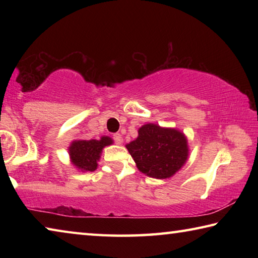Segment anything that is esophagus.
I'll return each instance as SVG.
<instances>
[{
	"instance_id": "esophagus-1",
	"label": "esophagus",
	"mask_w": 258,
	"mask_h": 258,
	"mask_svg": "<svg viewBox=\"0 0 258 258\" xmlns=\"http://www.w3.org/2000/svg\"><path fill=\"white\" fill-rule=\"evenodd\" d=\"M112 139H113V141H115L116 145H121V143H123V138H121V135L119 133L113 134Z\"/></svg>"
}]
</instances>
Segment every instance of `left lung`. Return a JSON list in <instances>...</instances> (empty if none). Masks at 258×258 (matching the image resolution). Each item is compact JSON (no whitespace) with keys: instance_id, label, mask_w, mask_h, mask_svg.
<instances>
[{"instance_id":"left-lung-1","label":"left lung","mask_w":258,"mask_h":258,"mask_svg":"<svg viewBox=\"0 0 258 258\" xmlns=\"http://www.w3.org/2000/svg\"><path fill=\"white\" fill-rule=\"evenodd\" d=\"M126 148L140 172L159 180L173 176L189 156L184 134L151 123L141 126L139 137Z\"/></svg>"}]
</instances>
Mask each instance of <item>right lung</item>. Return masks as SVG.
<instances>
[{"mask_svg":"<svg viewBox=\"0 0 258 258\" xmlns=\"http://www.w3.org/2000/svg\"><path fill=\"white\" fill-rule=\"evenodd\" d=\"M112 145L109 137H101L100 140H76L69 147V156L72 163L82 172H93L98 167V160L104 147Z\"/></svg>","mask_w":258,"mask_h":258,"instance_id":"add662e5","label":"right lung"}]
</instances>
